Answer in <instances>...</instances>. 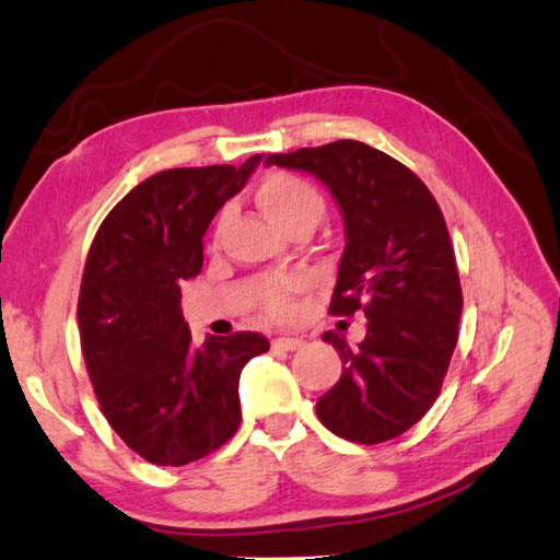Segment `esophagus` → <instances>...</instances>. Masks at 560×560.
<instances>
[{
  "label": "esophagus",
  "mask_w": 560,
  "mask_h": 560,
  "mask_svg": "<svg viewBox=\"0 0 560 560\" xmlns=\"http://www.w3.org/2000/svg\"><path fill=\"white\" fill-rule=\"evenodd\" d=\"M302 345H305V341L298 339V337H278V339H272V349H282V351H295Z\"/></svg>",
  "instance_id": "34e87169"
}]
</instances>
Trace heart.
<instances>
[{
  "label": "heart",
  "instance_id": "obj_1",
  "mask_svg": "<svg viewBox=\"0 0 560 560\" xmlns=\"http://www.w3.org/2000/svg\"><path fill=\"white\" fill-rule=\"evenodd\" d=\"M255 201L260 209L270 215V219L285 229L288 233L298 229H317V223L325 219L327 201L315 184L302 179V176L288 174V172H272L260 179L255 186ZM231 211L223 209L213 225V238L219 241L225 225H229ZM302 288V280H290L282 285H275L265 300V310L272 317H288L290 315V298L292 292Z\"/></svg>",
  "mask_w": 560,
  "mask_h": 560
}]
</instances>
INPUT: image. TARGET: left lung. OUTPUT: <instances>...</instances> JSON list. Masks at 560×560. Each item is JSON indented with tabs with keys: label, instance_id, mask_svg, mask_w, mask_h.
<instances>
[{
	"label": "left lung",
	"instance_id": "1",
	"mask_svg": "<svg viewBox=\"0 0 560 560\" xmlns=\"http://www.w3.org/2000/svg\"><path fill=\"white\" fill-rule=\"evenodd\" d=\"M327 186L345 219V253L331 315H366L351 349L327 331L341 376L317 400L331 433L361 445L404 435L435 404L457 345L463 290L455 250L433 194L394 156L357 140L270 154Z\"/></svg>",
	"mask_w": 560,
	"mask_h": 560
}]
</instances>
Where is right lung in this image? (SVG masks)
Instances as JSON below:
<instances>
[{"instance_id": "1", "label": "right lung", "mask_w": 560, "mask_h": 560, "mask_svg": "<svg viewBox=\"0 0 560 560\" xmlns=\"http://www.w3.org/2000/svg\"><path fill=\"white\" fill-rule=\"evenodd\" d=\"M262 154L241 166L164 170L117 201L88 250L78 327L107 423L152 465L182 467L241 425L238 378L268 351L258 331L194 345L182 282L201 272L203 235Z\"/></svg>"}]
</instances>
